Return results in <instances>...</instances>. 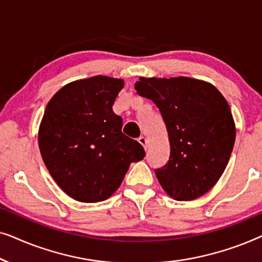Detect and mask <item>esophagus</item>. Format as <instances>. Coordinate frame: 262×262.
I'll list each match as a JSON object with an SVG mask.
<instances>
[{"instance_id":"34e87169","label":"esophagus","mask_w":262,"mask_h":262,"mask_svg":"<svg viewBox=\"0 0 262 262\" xmlns=\"http://www.w3.org/2000/svg\"><path fill=\"white\" fill-rule=\"evenodd\" d=\"M137 141L139 142V144H141L143 148H144V150H146V138L144 137V136H141V137H139Z\"/></svg>"}]
</instances>
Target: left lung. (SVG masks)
<instances>
[{"label":"left lung","mask_w":262,"mask_h":262,"mask_svg":"<svg viewBox=\"0 0 262 262\" xmlns=\"http://www.w3.org/2000/svg\"><path fill=\"white\" fill-rule=\"evenodd\" d=\"M135 88L159 107L170 156L155 169L170 198L193 200L209 192L224 173L236 127L229 103L209 82L192 77H139Z\"/></svg>","instance_id":"left-lung-1"}]
</instances>
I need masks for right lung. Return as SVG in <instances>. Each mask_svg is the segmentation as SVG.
I'll return each mask as SVG.
<instances>
[{"label":"right lung","instance_id":"right-lung-1","mask_svg":"<svg viewBox=\"0 0 262 262\" xmlns=\"http://www.w3.org/2000/svg\"><path fill=\"white\" fill-rule=\"evenodd\" d=\"M124 80L93 76L73 81L50 99L38 132L49 173L81 203L108 199L132 162L145 156L135 139L121 132L123 119L112 106Z\"/></svg>","mask_w":262,"mask_h":262}]
</instances>
